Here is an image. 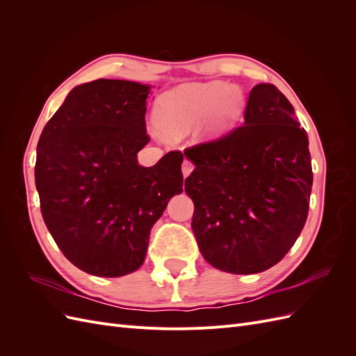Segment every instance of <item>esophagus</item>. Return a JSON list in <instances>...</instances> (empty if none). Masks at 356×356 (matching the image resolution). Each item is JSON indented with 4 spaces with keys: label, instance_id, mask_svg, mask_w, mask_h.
Returning <instances> with one entry per match:
<instances>
[{
    "label": "esophagus",
    "instance_id": "obj_1",
    "mask_svg": "<svg viewBox=\"0 0 356 356\" xmlns=\"http://www.w3.org/2000/svg\"><path fill=\"white\" fill-rule=\"evenodd\" d=\"M193 169H195V165H193V161H190V160L186 159L184 163H182V175H184V178L191 174Z\"/></svg>",
    "mask_w": 356,
    "mask_h": 356
}]
</instances>
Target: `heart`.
Listing matches in <instances>:
<instances>
[{"label": "heart", "mask_w": 356, "mask_h": 356, "mask_svg": "<svg viewBox=\"0 0 356 356\" xmlns=\"http://www.w3.org/2000/svg\"><path fill=\"white\" fill-rule=\"evenodd\" d=\"M243 93L224 81L190 83L163 93L154 110L157 126L181 135L203 120L204 134L218 136L236 123L243 110Z\"/></svg>", "instance_id": "b5f03b06"}]
</instances>
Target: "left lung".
<instances>
[{
    "mask_svg": "<svg viewBox=\"0 0 356 356\" xmlns=\"http://www.w3.org/2000/svg\"><path fill=\"white\" fill-rule=\"evenodd\" d=\"M243 118L184 149L196 165L186 191L199 250L212 267L234 275L282 260L305 227L314 182L306 131L276 86L252 88Z\"/></svg>",
    "mask_w": 356,
    "mask_h": 356,
    "instance_id": "obj_1",
    "label": "left lung"
}]
</instances>
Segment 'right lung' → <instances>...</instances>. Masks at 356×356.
Returning a JSON list of instances; mask_svg holds the SVG:
<instances>
[{"label":"right lung","mask_w":356,"mask_h":356,"mask_svg":"<svg viewBox=\"0 0 356 356\" xmlns=\"http://www.w3.org/2000/svg\"><path fill=\"white\" fill-rule=\"evenodd\" d=\"M149 86L99 79L74 88L37 145L35 186L47 229L80 270L102 277L135 272L149 230L182 191L181 152L138 165L148 144Z\"/></svg>","instance_id":"1"}]
</instances>
